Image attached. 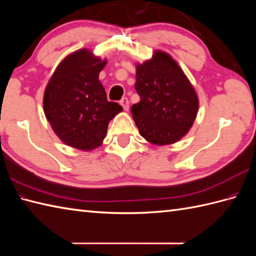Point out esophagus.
<instances>
[{
	"mask_svg": "<svg viewBox=\"0 0 256 256\" xmlns=\"http://www.w3.org/2000/svg\"><path fill=\"white\" fill-rule=\"evenodd\" d=\"M120 104H121L124 108V111H128V108H130V102L128 100V98H123V99L120 101Z\"/></svg>",
	"mask_w": 256,
	"mask_h": 256,
	"instance_id": "obj_1",
	"label": "esophagus"
}]
</instances>
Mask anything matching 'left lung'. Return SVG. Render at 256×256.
Returning <instances> with one entry per match:
<instances>
[{
  "instance_id": "8db88e82",
  "label": "left lung",
  "mask_w": 256,
  "mask_h": 256,
  "mask_svg": "<svg viewBox=\"0 0 256 256\" xmlns=\"http://www.w3.org/2000/svg\"><path fill=\"white\" fill-rule=\"evenodd\" d=\"M135 90L140 100L132 106V116L148 142L172 144L189 132L198 113V96L170 55L156 50L150 60L138 64Z\"/></svg>"
}]
</instances>
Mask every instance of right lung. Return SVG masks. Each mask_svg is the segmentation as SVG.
I'll return each instance as SVG.
<instances>
[{"mask_svg":"<svg viewBox=\"0 0 256 256\" xmlns=\"http://www.w3.org/2000/svg\"><path fill=\"white\" fill-rule=\"evenodd\" d=\"M106 64L86 48L70 54L58 64L44 94V112L62 142L81 150L102 144L108 122L123 108L108 102L99 74Z\"/></svg>","mask_w":256,"mask_h":256,"instance_id":"add662e5","label":"right lung"}]
</instances>
